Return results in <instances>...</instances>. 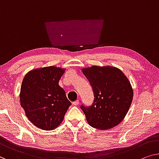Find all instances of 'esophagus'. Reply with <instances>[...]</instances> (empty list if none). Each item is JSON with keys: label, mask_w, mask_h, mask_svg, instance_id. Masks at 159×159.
I'll use <instances>...</instances> for the list:
<instances>
[{"label": "esophagus", "mask_w": 159, "mask_h": 159, "mask_svg": "<svg viewBox=\"0 0 159 159\" xmlns=\"http://www.w3.org/2000/svg\"><path fill=\"white\" fill-rule=\"evenodd\" d=\"M79 100H76L75 101H74V102H73V105H74V106H77V105H79Z\"/></svg>", "instance_id": "1"}]
</instances>
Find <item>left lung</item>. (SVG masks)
Returning a JSON list of instances; mask_svg holds the SVG:
<instances>
[{"instance_id":"1","label":"left lung","mask_w":159,"mask_h":159,"mask_svg":"<svg viewBox=\"0 0 159 159\" xmlns=\"http://www.w3.org/2000/svg\"><path fill=\"white\" fill-rule=\"evenodd\" d=\"M81 71L93 88L94 101L90 107L81 106L91 126L107 130L124 119L131 105L134 90L121 70L111 66H93Z\"/></svg>"}]
</instances>
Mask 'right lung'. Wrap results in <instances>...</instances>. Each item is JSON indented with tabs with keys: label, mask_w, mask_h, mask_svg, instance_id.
Returning <instances> with one entry per match:
<instances>
[{
	"label": "right lung",
	"mask_w": 159,
	"mask_h": 159,
	"mask_svg": "<svg viewBox=\"0 0 159 159\" xmlns=\"http://www.w3.org/2000/svg\"><path fill=\"white\" fill-rule=\"evenodd\" d=\"M66 68L51 66L35 68L23 78L20 103L28 120L39 129L50 131L62 123L71 103L59 86Z\"/></svg>",
	"instance_id": "right-lung-1"
}]
</instances>
